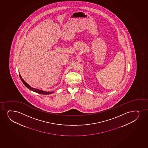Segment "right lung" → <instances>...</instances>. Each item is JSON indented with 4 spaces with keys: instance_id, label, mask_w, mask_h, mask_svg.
<instances>
[{
    "instance_id": "obj_1",
    "label": "right lung",
    "mask_w": 148,
    "mask_h": 148,
    "mask_svg": "<svg viewBox=\"0 0 148 148\" xmlns=\"http://www.w3.org/2000/svg\"><path fill=\"white\" fill-rule=\"evenodd\" d=\"M19 76H20V79L22 81V82H23V83L24 84V85L26 87L28 88L31 91L36 92V93H38V94H42V95H48V94H50L52 93H54L53 92H46L44 91H42V90H40L38 89H35V88H33L31 87V86H29V85L25 82L24 81V80L22 78V77L21 76L20 74H19Z\"/></svg>"
}]
</instances>
